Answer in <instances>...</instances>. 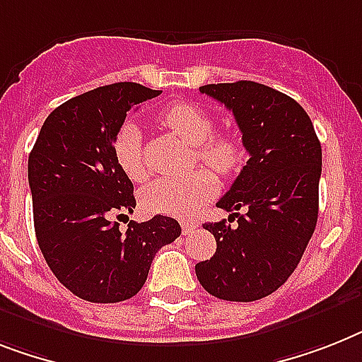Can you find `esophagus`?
<instances>
[{"mask_svg":"<svg viewBox=\"0 0 362 362\" xmlns=\"http://www.w3.org/2000/svg\"><path fill=\"white\" fill-rule=\"evenodd\" d=\"M196 228H198V222H194V220H183V222H181L183 235H190V233H192Z\"/></svg>","mask_w":362,"mask_h":362,"instance_id":"34e87169","label":"esophagus"}]
</instances>
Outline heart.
I'll list each match as a JSON object with an SVG mask.
<instances>
[{
    "label": "heart",
    "mask_w": 362,
    "mask_h": 362,
    "mask_svg": "<svg viewBox=\"0 0 362 362\" xmlns=\"http://www.w3.org/2000/svg\"><path fill=\"white\" fill-rule=\"evenodd\" d=\"M159 122L170 133L194 146L196 157L218 175L226 177L240 166L244 149L238 136L233 133H213V120L202 107L177 101L163 110ZM112 155L131 181L139 183L146 177L136 125L124 124L118 129L112 142ZM216 188V177L209 170H196L177 179H155L142 190V205L151 213L190 218L203 203L213 198Z\"/></svg>",
    "instance_id": "heart-1"
}]
</instances>
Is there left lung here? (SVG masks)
Masks as SVG:
<instances>
[{
  "instance_id": "8db88e82",
  "label": "left lung",
  "mask_w": 362,
  "mask_h": 362,
  "mask_svg": "<svg viewBox=\"0 0 362 362\" xmlns=\"http://www.w3.org/2000/svg\"><path fill=\"white\" fill-rule=\"evenodd\" d=\"M199 92L233 110L250 159L216 203L231 213L230 223H203L216 238V252L196 264V276L220 300H261L291 277L315 233L320 140L303 107L267 85L237 81Z\"/></svg>"
}]
</instances>
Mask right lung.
Here are the masks:
<instances>
[{
  "label": "right lung",
  "mask_w": 362,
  "mask_h": 362,
  "mask_svg": "<svg viewBox=\"0 0 362 362\" xmlns=\"http://www.w3.org/2000/svg\"><path fill=\"white\" fill-rule=\"evenodd\" d=\"M139 83H115L76 95L42 125L29 153L27 177L38 247L71 294L92 303H116L144 286L155 253L181 235L170 216L129 222L133 183L112 155L125 116L159 95Z\"/></svg>",
  "instance_id": "right-lung-1"
}]
</instances>
